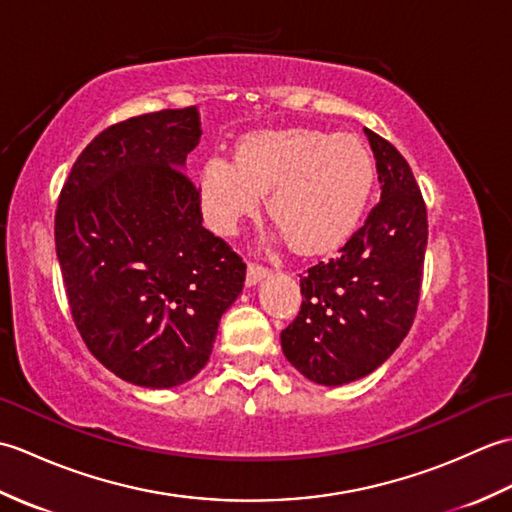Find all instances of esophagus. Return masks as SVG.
Returning a JSON list of instances; mask_svg holds the SVG:
<instances>
[{
    "label": "esophagus",
    "mask_w": 512,
    "mask_h": 512,
    "mask_svg": "<svg viewBox=\"0 0 512 512\" xmlns=\"http://www.w3.org/2000/svg\"><path fill=\"white\" fill-rule=\"evenodd\" d=\"M266 275H268V268H266V266L250 262V264H248V270H246V284H248V286H255V284H259V281H262Z\"/></svg>",
    "instance_id": "1"
}]
</instances>
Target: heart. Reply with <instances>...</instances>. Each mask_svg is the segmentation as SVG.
Instances as JSON below:
<instances>
[{
	"label": "heart",
	"instance_id": "1",
	"mask_svg": "<svg viewBox=\"0 0 512 512\" xmlns=\"http://www.w3.org/2000/svg\"><path fill=\"white\" fill-rule=\"evenodd\" d=\"M376 162L361 138L288 129L248 136L235 162L215 156L200 176L206 222L220 235L266 209L290 246L303 255L341 246L372 198Z\"/></svg>",
	"mask_w": 512,
	"mask_h": 512
}]
</instances>
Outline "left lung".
<instances>
[{"label":"left lung","instance_id":"8db88e82","mask_svg":"<svg viewBox=\"0 0 512 512\" xmlns=\"http://www.w3.org/2000/svg\"><path fill=\"white\" fill-rule=\"evenodd\" d=\"M365 134L380 202L339 255L301 277V310L281 332L292 367L330 387L372 374L396 352L416 319L427 250V206L407 160L372 129Z\"/></svg>","mask_w":512,"mask_h":512}]
</instances>
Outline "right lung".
Returning <instances> with one entry per match:
<instances>
[{"mask_svg":"<svg viewBox=\"0 0 512 512\" xmlns=\"http://www.w3.org/2000/svg\"><path fill=\"white\" fill-rule=\"evenodd\" d=\"M195 107L103 129L65 180L54 244L76 330L132 385L169 389L209 361L246 264L202 226L184 160L200 143Z\"/></svg>","mask_w":512,"mask_h":512,"instance_id":"add662e5","label":"right lung"}]
</instances>
